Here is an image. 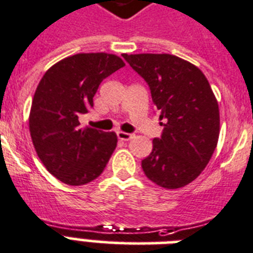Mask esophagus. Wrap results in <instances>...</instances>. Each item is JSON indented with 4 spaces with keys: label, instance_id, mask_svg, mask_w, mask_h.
<instances>
[{
    "label": "esophagus",
    "instance_id": "34e87169",
    "mask_svg": "<svg viewBox=\"0 0 253 253\" xmlns=\"http://www.w3.org/2000/svg\"><path fill=\"white\" fill-rule=\"evenodd\" d=\"M133 137V134H130V133H126V132H121V130H119L117 132V138L121 141H129L130 138Z\"/></svg>",
    "mask_w": 253,
    "mask_h": 253
}]
</instances>
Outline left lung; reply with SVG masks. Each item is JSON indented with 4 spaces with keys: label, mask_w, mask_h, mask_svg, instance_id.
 I'll list each match as a JSON object with an SVG mask.
<instances>
[{
    "label": "left lung",
    "mask_w": 253,
    "mask_h": 253,
    "mask_svg": "<svg viewBox=\"0 0 253 253\" xmlns=\"http://www.w3.org/2000/svg\"><path fill=\"white\" fill-rule=\"evenodd\" d=\"M149 84L164 132L142 160L145 175L165 189L193 182L212 157L219 138V105L205 74L170 54H123Z\"/></svg>",
    "instance_id": "1"
}]
</instances>
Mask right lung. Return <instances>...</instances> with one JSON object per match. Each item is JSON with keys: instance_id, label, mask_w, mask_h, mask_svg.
Masks as SVG:
<instances>
[{"instance_id": "add662e5", "label": "right lung", "mask_w": 253, "mask_h": 253, "mask_svg": "<svg viewBox=\"0 0 253 253\" xmlns=\"http://www.w3.org/2000/svg\"><path fill=\"white\" fill-rule=\"evenodd\" d=\"M124 66L113 54L83 52L59 60L39 82L29 129L39 160L59 181L85 185L108 164L117 145L116 133L83 128L79 117L93 107L100 83Z\"/></svg>"}]
</instances>
